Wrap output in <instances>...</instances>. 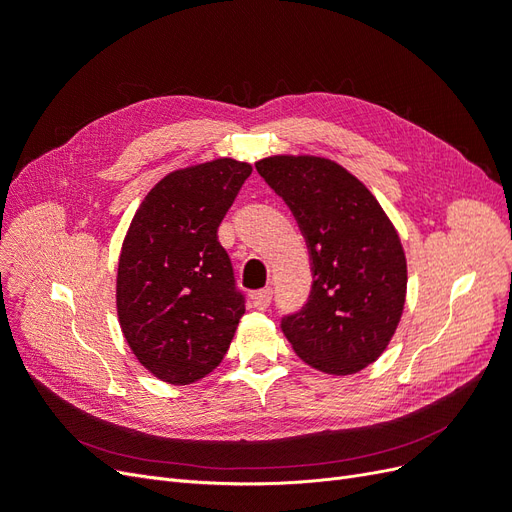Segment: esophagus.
Here are the masks:
<instances>
[{
  "instance_id": "1",
  "label": "esophagus",
  "mask_w": 512,
  "mask_h": 512,
  "mask_svg": "<svg viewBox=\"0 0 512 512\" xmlns=\"http://www.w3.org/2000/svg\"><path fill=\"white\" fill-rule=\"evenodd\" d=\"M271 299H273V290L271 288H262V290H256L252 294V301H254L256 309H267L271 305Z\"/></svg>"
}]
</instances>
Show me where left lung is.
<instances>
[{"label": "left lung", "instance_id": "left-lung-1", "mask_svg": "<svg viewBox=\"0 0 512 512\" xmlns=\"http://www.w3.org/2000/svg\"><path fill=\"white\" fill-rule=\"evenodd\" d=\"M258 175L297 220L312 265V290L282 331L301 359L348 376L374 363L406 301V256L393 224L365 185L314 156H273Z\"/></svg>", "mask_w": 512, "mask_h": 512}]
</instances>
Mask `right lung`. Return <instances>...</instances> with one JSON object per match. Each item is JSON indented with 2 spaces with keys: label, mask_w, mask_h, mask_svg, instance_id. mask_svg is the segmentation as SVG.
Wrapping results in <instances>:
<instances>
[{
  "label": "right lung",
  "mask_w": 512,
  "mask_h": 512,
  "mask_svg": "<svg viewBox=\"0 0 512 512\" xmlns=\"http://www.w3.org/2000/svg\"><path fill=\"white\" fill-rule=\"evenodd\" d=\"M252 166L230 158L175 170L138 207L119 256L123 337L151 374L190 384L218 367L245 314L218 228Z\"/></svg>",
  "instance_id": "right-lung-1"
}]
</instances>
